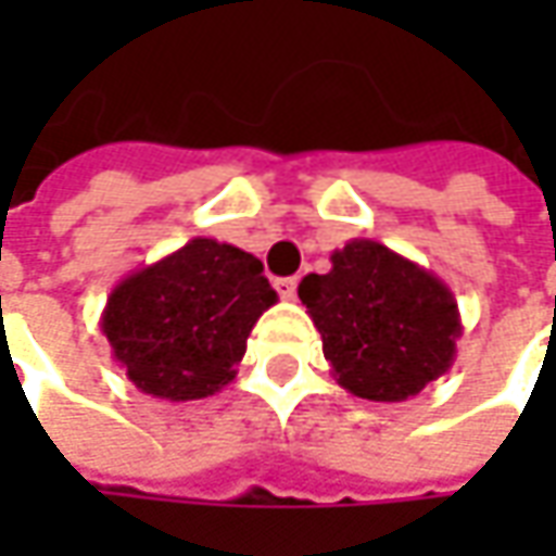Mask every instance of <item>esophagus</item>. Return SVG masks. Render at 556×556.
<instances>
[{
	"label": "esophagus",
	"instance_id": "esophagus-1",
	"mask_svg": "<svg viewBox=\"0 0 556 556\" xmlns=\"http://www.w3.org/2000/svg\"><path fill=\"white\" fill-rule=\"evenodd\" d=\"M275 290L281 293V300H293L296 296V278H278Z\"/></svg>",
	"mask_w": 556,
	"mask_h": 556
}]
</instances>
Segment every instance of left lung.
I'll use <instances>...</instances> for the list:
<instances>
[{
	"label": "left lung",
	"mask_w": 556,
	"mask_h": 556,
	"mask_svg": "<svg viewBox=\"0 0 556 556\" xmlns=\"http://www.w3.org/2000/svg\"><path fill=\"white\" fill-rule=\"evenodd\" d=\"M296 293L321 333L333 380L358 399L405 402L455 362V293L380 241L353 238L333 250L331 271L306 275Z\"/></svg>",
	"instance_id": "8db88e82"
}]
</instances>
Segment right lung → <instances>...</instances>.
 Masks as SVG:
<instances>
[{
  "label": "right lung",
  "mask_w": 556,
  "mask_h": 556,
  "mask_svg": "<svg viewBox=\"0 0 556 556\" xmlns=\"http://www.w3.org/2000/svg\"><path fill=\"white\" fill-rule=\"evenodd\" d=\"M275 303L278 293L253 253L191 238L111 290L101 333L141 393L191 402L235 380L247 337Z\"/></svg>",
  "instance_id": "right-lung-1"
}]
</instances>
